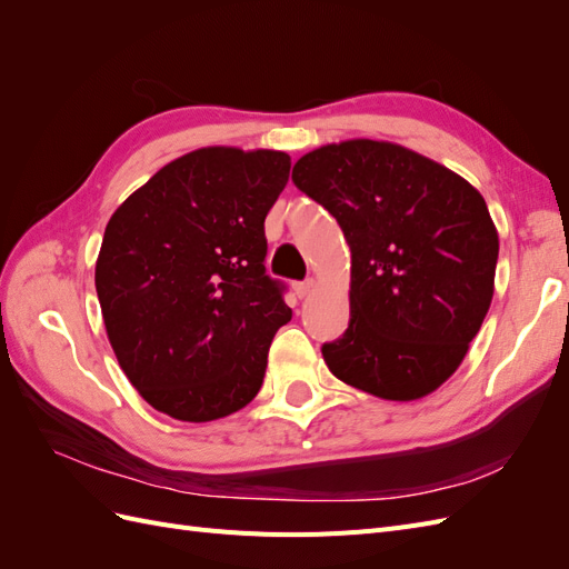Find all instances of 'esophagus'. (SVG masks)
I'll use <instances>...</instances> for the list:
<instances>
[{"mask_svg":"<svg viewBox=\"0 0 569 569\" xmlns=\"http://www.w3.org/2000/svg\"><path fill=\"white\" fill-rule=\"evenodd\" d=\"M313 289H316V280H313V278H308V280H303V282H297V284H295V291H297V297H299V299H306L308 295H311Z\"/></svg>","mask_w":569,"mask_h":569,"instance_id":"1","label":"esophagus"}]
</instances>
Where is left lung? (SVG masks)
<instances>
[{"label":"left lung","mask_w":569,"mask_h":569,"mask_svg":"<svg viewBox=\"0 0 569 569\" xmlns=\"http://www.w3.org/2000/svg\"><path fill=\"white\" fill-rule=\"evenodd\" d=\"M351 247V320L322 343L335 377L416 401L462 363L493 297L498 232L477 189L401 144L349 140L291 170Z\"/></svg>","instance_id":"left-lung-1"}]
</instances>
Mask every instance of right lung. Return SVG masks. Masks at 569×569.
<instances>
[{"label":"right lung","instance_id":"1","mask_svg":"<svg viewBox=\"0 0 569 569\" xmlns=\"http://www.w3.org/2000/svg\"><path fill=\"white\" fill-rule=\"evenodd\" d=\"M289 168L284 151H189L109 220L94 270L107 335L132 387L170 418H226L263 385L270 341L291 320L263 263Z\"/></svg>","mask_w":569,"mask_h":569}]
</instances>
